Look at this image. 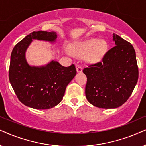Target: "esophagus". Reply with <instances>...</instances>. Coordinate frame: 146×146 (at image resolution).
<instances>
[{
  "mask_svg": "<svg viewBox=\"0 0 146 146\" xmlns=\"http://www.w3.org/2000/svg\"><path fill=\"white\" fill-rule=\"evenodd\" d=\"M76 69H77V73H81V72H82V71H83L82 67H81L79 65H76Z\"/></svg>",
  "mask_w": 146,
  "mask_h": 146,
  "instance_id": "1",
  "label": "esophagus"
}]
</instances>
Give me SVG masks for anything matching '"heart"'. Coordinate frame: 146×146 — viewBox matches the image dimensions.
<instances>
[{"mask_svg": "<svg viewBox=\"0 0 146 146\" xmlns=\"http://www.w3.org/2000/svg\"><path fill=\"white\" fill-rule=\"evenodd\" d=\"M108 50V43L104 40L91 38L79 42H75L69 46L70 52L77 57L85 56L89 63H96L102 59Z\"/></svg>", "mask_w": 146, "mask_h": 146, "instance_id": "obj_1", "label": "heart"}]
</instances>
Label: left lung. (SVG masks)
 I'll return each instance as SVG.
<instances>
[{
	"label": "left lung",
	"mask_w": 146,
	"mask_h": 146,
	"mask_svg": "<svg viewBox=\"0 0 146 146\" xmlns=\"http://www.w3.org/2000/svg\"><path fill=\"white\" fill-rule=\"evenodd\" d=\"M115 46L102 61L83 69L87 78L85 96L93 106L104 109L121 106L133 92L138 79L135 51L131 43L113 34Z\"/></svg>",
	"instance_id": "left-lung-1"
}]
</instances>
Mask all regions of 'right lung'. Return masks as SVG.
Here are the masks:
<instances>
[{
  "mask_svg": "<svg viewBox=\"0 0 146 146\" xmlns=\"http://www.w3.org/2000/svg\"><path fill=\"white\" fill-rule=\"evenodd\" d=\"M55 32L33 31L15 46L11 56L9 81L19 101L36 110H48L63 100L66 87L76 75L75 65L63 67L51 61L42 66H31L26 59L27 49L33 40L54 43Z\"/></svg>",
  "mask_w": 146,
  "mask_h": 146,
  "instance_id": "obj_1",
  "label": "right lung"
}]
</instances>
